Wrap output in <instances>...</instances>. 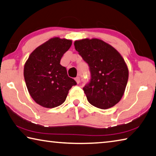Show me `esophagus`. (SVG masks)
<instances>
[{"label": "esophagus", "instance_id": "1", "mask_svg": "<svg viewBox=\"0 0 156 156\" xmlns=\"http://www.w3.org/2000/svg\"><path fill=\"white\" fill-rule=\"evenodd\" d=\"M75 80H76V82L78 84L79 83H80V77L75 78Z\"/></svg>", "mask_w": 156, "mask_h": 156}]
</instances>
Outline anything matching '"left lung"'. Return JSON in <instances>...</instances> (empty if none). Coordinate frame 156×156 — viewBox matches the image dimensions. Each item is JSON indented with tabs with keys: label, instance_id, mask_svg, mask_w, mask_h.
Masks as SVG:
<instances>
[{
	"label": "left lung",
	"instance_id": "left-lung-1",
	"mask_svg": "<svg viewBox=\"0 0 156 156\" xmlns=\"http://www.w3.org/2000/svg\"><path fill=\"white\" fill-rule=\"evenodd\" d=\"M76 50L88 64L90 83L83 87L87 101L105 110L119 102L126 87L128 69L121 54L99 39H83L74 42Z\"/></svg>",
	"mask_w": 156,
	"mask_h": 156
}]
</instances>
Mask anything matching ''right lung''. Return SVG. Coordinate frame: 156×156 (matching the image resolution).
<instances>
[{
	"instance_id": "add662e5",
	"label": "right lung",
	"mask_w": 156,
	"mask_h": 156,
	"mask_svg": "<svg viewBox=\"0 0 156 156\" xmlns=\"http://www.w3.org/2000/svg\"><path fill=\"white\" fill-rule=\"evenodd\" d=\"M70 39L53 37L36 48L24 65L23 76L28 92L39 105L58 107L65 102L76 82L69 78L60 60L69 48Z\"/></svg>"
}]
</instances>
